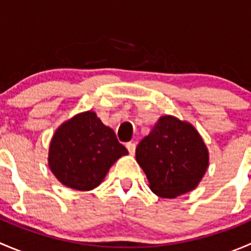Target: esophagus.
<instances>
[{"instance_id": "esophagus-1", "label": "esophagus", "mask_w": 251, "mask_h": 251, "mask_svg": "<svg viewBox=\"0 0 251 251\" xmlns=\"http://www.w3.org/2000/svg\"><path fill=\"white\" fill-rule=\"evenodd\" d=\"M126 148H127L128 153H130V154H135V151H136V143H135V142H128V143H126Z\"/></svg>"}]
</instances>
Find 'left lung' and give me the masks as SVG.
I'll return each mask as SVG.
<instances>
[{
	"label": "left lung",
	"instance_id": "left-lung-1",
	"mask_svg": "<svg viewBox=\"0 0 251 251\" xmlns=\"http://www.w3.org/2000/svg\"><path fill=\"white\" fill-rule=\"evenodd\" d=\"M136 159L151 189L176 198L198 186L209 165V154L196 128L175 116H161L138 143Z\"/></svg>",
	"mask_w": 251,
	"mask_h": 251
}]
</instances>
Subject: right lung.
<instances>
[{
	"instance_id": "add662e5",
	"label": "right lung",
	"mask_w": 251,
	"mask_h": 251,
	"mask_svg": "<svg viewBox=\"0 0 251 251\" xmlns=\"http://www.w3.org/2000/svg\"><path fill=\"white\" fill-rule=\"evenodd\" d=\"M127 149L115 132L93 111L78 114L63 124L53 136L48 164L64 186L77 191L97 187L110 166Z\"/></svg>"
}]
</instances>
